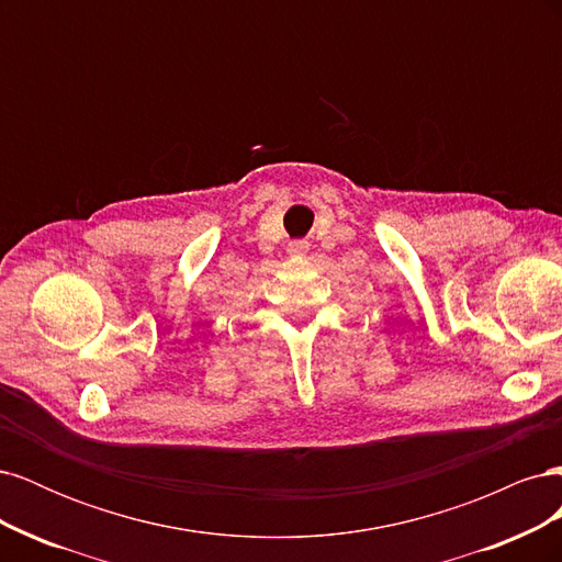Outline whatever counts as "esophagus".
<instances>
[{
  "instance_id": "34e87169",
  "label": "esophagus",
  "mask_w": 562,
  "mask_h": 562,
  "mask_svg": "<svg viewBox=\"0 0 562 562\" xmlns=\"http://www.w3.org/2000/svg\"><path fill=\"white\" fill-rule=\"evenodd\" d=\"M288 252H291V255L307 252V241H293L291 246H288Z\"/></svg>"
}]
</instances>
